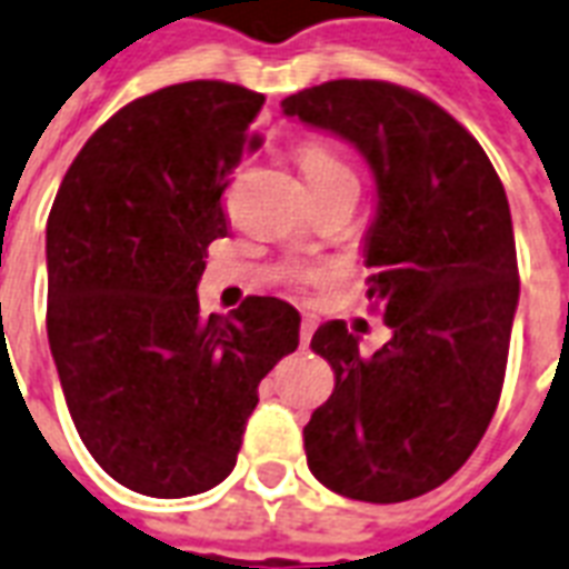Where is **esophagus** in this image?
Returning <instances> with one entry per match:
<instances>
[{
	"label": "esophagus",
	"mask_w": 569,
	"mask_h": 569,
	"mask_svg": "<svg viewBox=\"0 0 569 569\" xmlns=\"http://www.w3.org/2000/svg\"><path fill=\"white\" fill-rule=\"evenodd\" d=\"M315 327H318L315 320L302 318V323H300V345H302V348H309L311 336H315Z\"/></svg>",
	"instance_id": "obj_1"
}]
</instances>
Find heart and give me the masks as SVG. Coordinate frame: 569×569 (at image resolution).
<instances>
[{
    "label": "heart",
    "instance_id": "b5f03b06",
    "mask_svg": "<svg viewBox=\"0 0 569 569\" xmlns=\"http://www.w3.org/2000/svg\"><path fill=\"white\" fill-rule=\"evenodd\" d=\"M300 168L306 179H330V177H353L350 168L341 161L332 149L320 143H302L300 147Z\"/></svg>",
    "mask_w": 569,
    "mask_h": 569
}]
</instances>
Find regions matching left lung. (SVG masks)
I'll list each match as a JSON object with an SVG mask.
<instances>
[{"label":"left lung","instance_id":"8db88e82","mask_svg":"<svg viewBox=\"0 0 569 569\" xmlns=\"http://www.w3.org/2000/svg\"><path fill=\"white\" fill-rule=\"evenodd\" d=\"M281 110L369 161L378 203L362 258L392 330L371 357L345 320L311 336L336 390L302 429L306 459L345 498L411 501L468 462L501 399L519 302L510 203L471 131L413 89L330 80Z\"/></svg>","mask_w":569,"mask_h":569}]
</instances>
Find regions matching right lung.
Listing matches in <instances>:
<instances>
[{"instance_id":"1","label":"right lung","mask_w":569,"mask_h":569,"mask_svg":"<svg viewBox=\"0 0 569 569\" xmlns=\"http://www.w3.org/2000/svg\"><path fill=\"white\" fill-rule=\"evenodd\" d=\"M263 96L191 80L143 96L77 152L47 219V339L80 441L126 489L188 498L237 465L258 383L300 345V311L246 297L200 315L221 194Z\"/></svg>"}]
</instances>
